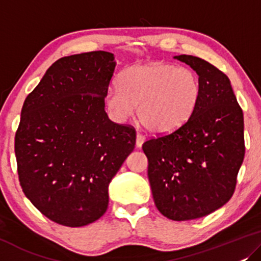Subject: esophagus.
I'll return each instance as SVG.
<instances>
[{
  "mask_svg": "<svg viewBox=\"0 0 261 261\" xmlns=\"http://www.w3.org/2000/svg\"><path fill=\"white\" fill-rule=\"evenodd\" d=\"M144 142H145L144 136L141 135V134H137V136H136V145H137L138 148H141Z\"/></svg>",
  "mask_w": 261,
  "mask_h": 261,
  "instance_id": "obj_1",
  "label": "esophagus"
}]
</instances>
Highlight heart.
Returning <instances> with one entry per match:
<instances>
[{"instance_id": "obj_1", "label": "heart", "mask_w": 261, "mask_h": 261, "mask_svg": "<svg viewBox=\"0 0 261 261\" xmlns=\"http://www.w3.org/2000/svg\"><path fill=\"white\" fill-rule=\"evenodd\" d=\"M201 80L189 67L166 62L134 65L124 69L118 87L105 94L109 112L117 120L134 113L153 134H170L188 122L199 105Z\"/></svg>"}]
</instances>
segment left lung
Masks as SVG:
<instances>
[{"label":"left lung","mask_w":261,"mask_h":261,"mask_svg":"<svg viewBox=\"0 0 261 261\" xmlns=\"http://www.w3.org/2000/svg\"><path fill=\"white\" fill-rule=\"evenodd\" d=\"M174 58L199 74V105L185 125L142 148L157 209L186 221L211 214L232 197L245 156L244 115L225 73L201 58Z\"/></svg>","instance_id":"left-lung-1"}]
</instances>
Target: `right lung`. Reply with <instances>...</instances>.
Segmentation results:
<instances>
[{
    "instance_id": "right-lung-1",
    "label": "right lung",
    "mask_w": 261,
    "mask_h": 261,
    "mask_svg": "<svg viewBox=\"0 0 261 261\" xmlns=\"http://www.w3.org/2000/svg\"><path fill=\"white\" fill-rule=\"evenodd\" d=\"M116 68L104 50L59 59L27 95L15 135L21 188L46 218L82 227L104 215L109 185L136 144L105 94Z\"/></svg>"
}]
</instances>
